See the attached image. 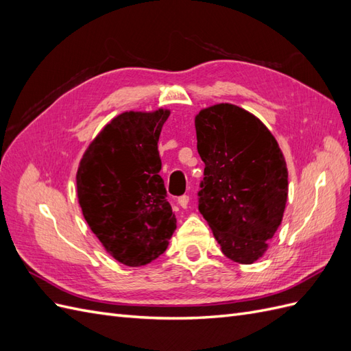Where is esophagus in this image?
<instances>
[{"mask_svg":"<svg viewBox=\"0 0 351 351\" xmlns=\"http://www.w3.org/2000/svg\"><path fill=\"white\" fill-rule=\"evenodd\" d=\"M189 202H190V197H189L187 195H183V196H180V197H178V205L182 206L183 209H186V208H187Z\"/></svg>","mask_w":351,"mask_h":351,"instance_id":"obj_1","label":"esophagus"}]
</instances>
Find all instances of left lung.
Segmentation results:
<instances>
[{"label":"left lung","instance_id":"1","mask_svg":"<svg viewBox=\"0 0 351 351\" xmlns=\"http://www.w3.org/2000/svg\"><path fill=\"white\" fill-rule=\"evenodd\" d=\"M197 152L205 162L199 212L222 253L252 265L268 250L289 196V169L278 142L256 115L215 104L195 117Z\"/></svg>","mask_w":351,"mask_h":351}]
</instances>
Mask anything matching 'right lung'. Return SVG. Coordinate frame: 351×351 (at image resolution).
I'll use <instances>...</instances> for the list:
<instances>
[{"mask_svg": "<svg viewBox=\"0 0 351 351\" xmlns=\"http://www.w3.org/2000/svg\"><path fill=\"white\" fill-rule=\"evenodd\" d=\"M171 111H124L104 125L84 151L77 199L105 252L125 267L162 254L177 228L159 176L158 141Z\"/></svg>", "mask_w": 351, "mask_h": 351, "instance_id": "1", "label": "right lung"}]
</instances>
